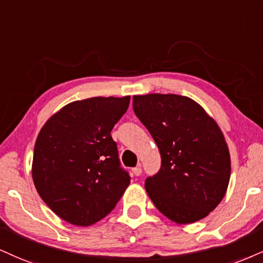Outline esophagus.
Returning a JSON list of instances; mask_svg holds the SVG:
<instances>
[{
    "instance_id": "1",
    "label": "esophagus",
    "mask_w": 263,
    "mask_h": 263,
    "mask_svg": "<svg viewBox=\"0 0 263 263\" xmlns=\"http://www.w3.org/2000/svg\"><path fill=\"white\" fill-rule=\"evenodd\" d=\"M141 167L140 166H138V167H135V168H133V173H134V176H140L141 174Z\"/></svg>"
}]
</instances>
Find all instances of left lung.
<instances>
[{"instance_id": "left-lung-1", "label": "left lung", "mask_w": 263, "mask_h": 263, "mask_svg": "<svg viewBox=\"0 0 263 263\" xmlns=\"http://www.w3.org/2000/svg\"><path fill=\"white\" fill-rule=\"evenodd\" d=\"M133 108L161 154V170L145 180L154 205L178 224L205 218L224 197L231 179V155L221 128L186 96L135 95Z\"/></svg>"}]
</instances>
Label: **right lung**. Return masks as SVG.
Here are the masks:
<instances>
[{
	"label": "right lung",
	"mask_w": 263,
	"mask_h": 263,
	"mask_svg": "<svg viewBox=\"0 0 263 263\" xmlns=\"http://www.w3.org/2000/svg\"><path fill=\"white\" fill-rule=\"evenodd\" d=\"M129 102L130 96L70 102L39 133L31 166L34 185L44 202L70 224L101 221L130 184L111 137Z\"/></svg>",
	"instance_id": "obj_1"
}]
</instances>
